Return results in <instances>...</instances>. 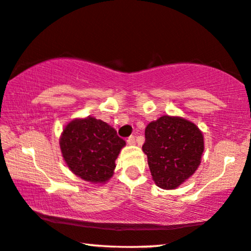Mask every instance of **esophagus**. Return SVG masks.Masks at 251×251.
Returning <instances> with one entry per match:
<instances>
[{
	"instance_id": "obj_1",
	"label": "esophagus",
	"mask_w": 251,
	"mask_h": 251,
	"mask_svg": "<svg viewBox=\"0 0 251 251\" xmlns=\"http://www.w3.org/2000/svg\"><path fill=\"white\" fill-rule=\"evenodd\" d=\"M126 142H128V144L131 145V146L136 145V138H134V136H130L128 138V140H126Z\"/></svg>"
}]
</instances>
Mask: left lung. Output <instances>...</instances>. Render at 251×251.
I'll return each instance as SVG.
<instances>
[{
    "label": "left lung",
    "instance_id": "left-lung-1",
    "mask_svg": "<svg viewBox=\"0 0 251 251\" xmlns=\"http://www.w3.org/2000/svg\"><path fill=\"white\" fill-rule=\"evenodd\" d=\"M142 146L152 180L163 190H175L199 168L204 137L199 126L177 115H163L146 126Z\"/></svg>",
    "mask_w": 251,
    "mask_h": 251
}]
</instances>
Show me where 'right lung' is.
<instances>
[{
    "label": "right lung",
    "instance_id": "right-lung-1",
    "mask_svg": "<svg viewBox=\"0 0 251 251\" xmlns=\"http://www.w3.org/2000/svg\"><path fill=\"white\" fill-rule=\"evenodd\" d=\"M126 141L106 122L94 117L69 121L59 138L69 171L92 184H105L114 174L115 159Z\"/></svg>",
    "mask_w": 251,
    "mask_h": 251
}]
</instances>
